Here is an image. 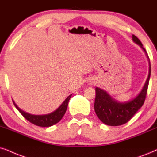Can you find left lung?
Wrapping results in <instances>:
<instances>
[{
  "label": "left lung",
  "mask_w": 157,
  "mask_h": 157,
  "mask_svg": "<svg viewBox=\"0 0 157 157\" xmlns=\"http://www.w3.org/2000/svg\"><path fill=\"white\" fill-rule=\"evenodd\" d=\"M132 40L146 53L149 64L147 80L142 90L134 98L125 102H120L112 98L106 91L97 87L96 88V98L94 109L97 117L103 123L109 126H119L125 124L143 106L146 99L147 89L151 76V64L146 49L143 46L140 40L132 35Z\"/></svg>",
  "instance_id": "obj_1"
}]
</instances>
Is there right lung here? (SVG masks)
I'll use <instances>...</instances> for the list:
<instances>
[{
	"label": "right lung",
	"instance_id": "add662e5",
	"mask_svg": "<svg viewBox=\"0 0 157 157\" xmlns=\"http://www.w3.org/2000/svg\"><path fill=\"white\" fill-rule=\"evenodd\" d=\"M72 94L69 95L67 98L65 99L64 101L60 105V106L58 109H56L54 112L50 113V114H43V115H34L29 114L24 112L19 107H18L17 104H15L14 101L13 100V103L14 104L16 108L17 109L18 111L22 114V116L25 117L26 120H27L29 122H30L33 124H35L37 126L40 127H51L53 124L58 123L66 112L67 106H68V103L69 99H70Z\"/></svg>",
	"mask_w": 157,
	"mask_h": 157
}]
</instances>
